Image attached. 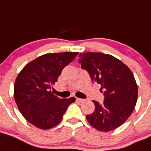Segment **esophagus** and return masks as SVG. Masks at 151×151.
Masks as SVG:
<instances>
[{
	"label": "esophagus",
	"mask_w": 151,
	"mask_h": 151,
	"mask_svg": "<svg viewBox=\"0 0 151 151\" xmlns=\"http://www.w3.org/2000/svg\"><path fill=\"white\" fill-rule=\"evenodd\" d=\"M76 100L78 101H79V102H84V101H85V99H79V98H77Z\"/></svg>",
	"instance_id": "esophagus-1"
}]
</instances>
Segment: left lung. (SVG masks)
<instances>
[{
	"mask_svg": "<svg viewBox=\"0 0 151 151\" xmlns=\"http://www.w3.org/2000/svg\"><path fill=\"white\" fill-rule=\"evenodd\" d=\"M78 63L93 81L101 84L104 101L93 100L95 110L86 116L96 130L107 132L121 126L133 113L138 97L136 80L130 69L113 55L101 52L80 54Z\"/></svg>",
	"mask_w": 151,
	"mask_h": 151,
	"instance_id": "8db88e82",
	"label": "left lung"
}]
</instances>
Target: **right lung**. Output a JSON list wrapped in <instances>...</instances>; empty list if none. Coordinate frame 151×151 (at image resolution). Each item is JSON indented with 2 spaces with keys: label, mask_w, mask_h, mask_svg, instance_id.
<instances>
[{
  "label": "right lung",
  "mask_w": 151,
  "mask_h": 151,
  "mask_svg": "<svg viewBox=\"0 0 151 151\" xmlns=\"http://www.w3.org/2000/svg\"><path fill=\"white\" fill-rule=\"evenodd\" d=\"M77 55L69 52L45 54L27 64L18 74L14 86L15 101L23 116L35 127L47 130L56 126L76 101L74 97L58 98L51 88Z\"/></svg>",
  "instance_id": "1"
}]
</instances>
